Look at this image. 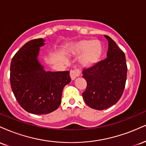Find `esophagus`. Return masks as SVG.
I'll list each match as a JSON object with an SVG mask.
<instances>
[{"label": "esophagus", "mask_w": 146, "mask_h": 146, "mask_svg": "<svg viewBox=\"0 0 146 146\" xmlns=\"http://www.w3.org/2000/svg\"><path fill=\"white\" fill-rule=\"evenodd\" d=\"M80 71L79 69L71 70V71H70V75H71L72 80H74L77 77L80 76Z\"/></svg>", "instance_id": "esophagus-1"}]
</instances>
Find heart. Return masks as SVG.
Returning <instances> with one entry per match:
<instances>
[{"label":"heart","mask_w":146,"mask_h":146,"mask_svg":"<svg viewBox=\"0 0 146 146\" xmlns=\"http://www.w3.org/2000/svg\"><path fill=\"white\" fill-rule=\"evenodd\" d=\"M103 53L104 46L98 40H82L71 47V54L81 56L80 62L86 67H92L97 64L101 60Z\"/></svg>","instance_id":"1"}]
</instances>
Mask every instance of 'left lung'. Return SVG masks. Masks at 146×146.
Listing matches in <instances>:
<instances>
[{
    "instance_id": "left-lung-1",
    "label": "left lung",
    "mask_w": 146,
    "mask_h": 146,
    "mask_svg": "<svg viewBox=\"0 0 146 146\" xmlns=\"http://www.w3.org/2000/svg\"><path fill=\"white\" fill-rule=\"evenodd\" d=\"M104 36L108 42L107 58L82 71L87 82L84 100L90 108L99 110L109 108L121 98L128 70L124 53L111 38Z\"/></svg>"
}]
</instances>
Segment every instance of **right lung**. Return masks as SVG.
<instances>
[{
	"label": "right lung",
	"mask_w": 146,
	"mask_h": 146,
	"mask_svg": "<svg viewBox=\"0 0 146 146\" xmlns=\"http://www.w3.org/2000/svg\"><path fill=\"white\" fill-rule=\"evenodd\" d=\"M42 38L32 40L14 55L10 66L11 89L21 106L28 113L43 115L61 104L64 87L70 83L69 71H46L38 59Z\"/></svg>",
	"instance_id": "right-lung-1"
}]
</instances>
